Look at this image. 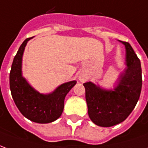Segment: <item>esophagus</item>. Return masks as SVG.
<instances>
[{
    "label": "esophagus",
    "instance_id": "34e87169",
    "mask_svg": "<svg viewBox=\"0 0 148 148\" xmlns=\"http://www.w3.org/2000/svg\"><path fill=\"white\" fill-rule=\"evenodd\" d=\"M80 80H81V81H82V78H81V79H80Z\"/></svg>",
    "mask_w": 148,
    "mask_h": 148
}]
</instances>
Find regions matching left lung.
I'll list each match as a JSON object with an SVG mask.
<instances>
[{"label":"left lung","instance_id":"1","mask_svg":"<svg viewBox=\"0 0 148 148\" xmlns=\"http://www.w3.org/2000/svg\"><path fill=\"white\" fill-rule=\"evenodd\" d=\"M121 42L126 49L127 68L120 75L114 90H104L91 82L83 84L89 116L101 127H111L123 122L134 109L141 93L140 59L128 42Z\"/></svg>","mask_w":148,"mask_h":148}]
</instances>
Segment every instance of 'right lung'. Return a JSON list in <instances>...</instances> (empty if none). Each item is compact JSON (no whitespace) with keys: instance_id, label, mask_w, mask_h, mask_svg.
Returning <instances> with one entry per match:
<instances>
[{"instance_id":"right-lung-1","label":"right lung","mask_w":148,"mask_h":148,"mask_svg":"<svg viewBox=\"0 0 148 148\" xmlns=\"http://www.w3.org/2000/svg\"><path fill=\"white\" fill-rule=\"evenodd\" d=\"M31 39L24 40L14 57L9 74L10 90L16 106L25 117L36 123L47 124L61 116L65 97L77 82L62 84L48 94L39 93L31 86L22 76V57L27 41Z\"/></svg>"}]
</instances>
